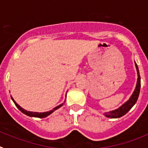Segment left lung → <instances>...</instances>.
Masks as SVG:
<instances>
[{"instance_id":"1","label":"left lung","mask_w":148,"mask_h":148,"mask_svg":"<svg viewBox=\"0 0 148 148\" xmlns=\"http://www.w3.org/2000/svg\"><path fill=\"white\" fill-rule=\"evenodd\" d=\"M135 65H136V71H137V75H138V79H137V83H136V86L135 88L134 92H133L132 95L129 98L127 101H126L124 104H122L120 107L115 110H112V111L107 112L104 113V115L106 118H110V119H118L120 117L123 116L127 113L130 110H131V108L133 107L136 103L137 100H138V95H139L140 92V88H141V78H140L139 71H138V68L137 64L135 62Z\"/></svg>"}]
</instances>
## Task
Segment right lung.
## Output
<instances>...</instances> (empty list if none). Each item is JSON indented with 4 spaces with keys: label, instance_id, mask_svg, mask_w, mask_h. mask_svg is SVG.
<instances>
[{
    "label": "right lung",
    "instance_id": "right-lung-1",
    "mask_svg": "<svg viewBox=\"0 0 148 148\" xmlns=\"http://www.w3.org/2000/svg\"><path fill=\"white\" fill-rule=\"evenodd\" d=\"M11 98H12V101L14 102V103L15 104V106H17V108L19 110H20L21 112L22 113H24V114H25L26 115H28V116H30V117H36V118H40V119H43V118H45V117L48 116L49 115H51V113H53V112L55 111V110H58L59 108L61 107L62 105L65 103V102L62 103H61L60 105H59V106H56L55 108H53L52 110H50V111L48 112H29V111H27V110H24L22 107H21L20 106H19L18 104L17 103L15 102V100L13 99V97H11Z\"/></svg>",
    "mask_w": 148,
    "mask_h": 148
}]
</instances>
